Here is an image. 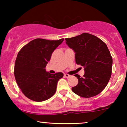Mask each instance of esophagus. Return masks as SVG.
<instances>
[{
	"instance_id": "1",
	"label": "esophagus",
	"mask_w": 127,
	"mask_h": 127,
	"mask_svg": "<svg viewBox=\"0 0 127 127\" xmlns=\"http://www.w3.org/2000/svg\"><path fill=\"white\" fill-rule=\"evenodd\" d=\"M64 76L65 77V78H69V77H70V75H68V74L65 73V74H64Z\"/></svg>"
}]
</instances>
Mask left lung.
<instances>
[{
  "label": "left lung",
  "mask_w": 127,
  "mask_h": 127,
  "mask_svg": "<svg viewBox=\"0 0 127 127\" xmlns=\"http://www.w3.org/2000/svg\"><path fill=\"white\" fill-rule=\"evenodd\" d=\"M65 40L75 52L76 64L84 67L85 70L83 78L75 75L78 84L72 87V91L84 98L98 95L111 77L112 57L107 45L97 36L87 33Z\"/></svg>",
  "instance_id": "8db88e82"
}]
</instances>
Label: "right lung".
<instances>
[{
  "label": "right lung",
  "mask_w": 127,
  "mask_h": 127,
  "mask_svg": "<svg viewBox=\"0 0 127 127\" xmlns=\"http://www.w3.org/2000/svg\"><path fill=\"white\" fill-rule=\"evenodd\" d=\"M64 40L37 38L24 45L17 55L14 76L19 88L27 98L43 101L54 95L57 82L63 77L62 72L51 75L45 67L52 52Z\"/></svg>",
  "instance_id": "obj_1"
}]
</instances>
